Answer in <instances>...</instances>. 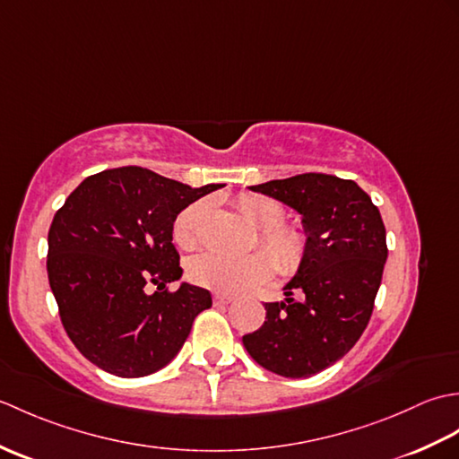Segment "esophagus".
Segmentation results:
<instances>
[{"mask_svg":"<svg viewBox=\"0 0 459 459\" xmlns=\"http://www.w3.org/2000/svg\"><path fill=\"white\" fill-rule=\"evenodd\" d=\"M232 299H235V296H232V294H222V291H217V294H212L214 304H230Z\"/></svg>","mask_w":459,"mask_h":459,"instance_id":"1","label":"esophagus"}]
</instances>
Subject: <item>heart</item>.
Masks as SVG:
<instances>
[{
	"mask_svg": "<svg viewBox=\"0 0 459 459\" xmlns=\"http://www.w3.org/2000/svg\"><path fill=\"white\" fill-rule=\"evenodd\" d=\"M242 214L260 229L258 245L269 250H255L242 256H229L221 252H203L187 264V278L201 288L237 294L264 284L278 272L284 278H294L307 266L311 240L307 232L288 227V212L274 199L264 195L247 193L238 197ZM207 212V201L187 204L171 224V238L181 250L197 248L201 240V222Z\"/></svg>",
	"mask_w": 459,
	"mask_h": 459,
	"instance_id": "1",
	"label": "heart"
}]
</instances>
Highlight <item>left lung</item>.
I'll list each match as a JSON object with an SVG mask.
<instances>
[{
    "label": "left lung",
    "instance_id": "8db88e82",
    "mask_svg": "<svg viewBox=\"0 0 459 459\" xmlns=\"http://www.w3.org/2000/svg\"><path fill=\"white\" fill-rule=\"evenodd\" d=\"M250 189L304 217L311 256L284 288L286 299L264 304L266 321L242 343L272 373L311 377L349 353L363 335L388 256L385 222L355 181L335 175L301 173Z\"/></svg>",
    "mask_w": 459,
    "mask_h": 459
}]
</instances>
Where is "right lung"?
<instances>
[{"label":"right lung","instance_id":"add662e5","mask_svg":"<svg viewBox=\"0 0 459 459\" xmlns=\"http://www.w3.org/2000/svg\"><path fill=\"white\" fill-rule=\"evenodd\" d=\"M193 189L150 169H106L86 178L55 212L47 274L74 347L106 373L145 377L179 353L209 290L181 284L175 217L214 189ZM156 288L149 291V286Z\"/></svg>","mask_w":459,"mask_h":459}]
</instances>
